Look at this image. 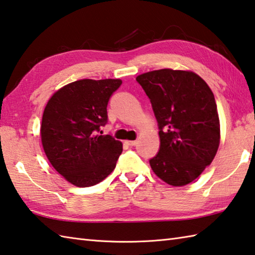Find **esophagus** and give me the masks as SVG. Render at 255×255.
I'll return each mask as SVG.
<instances>
[{"mask_svg": "<svg viewBox=\"0 0 255 255\" xmlns=\"http://www.w3.org/2000/svg\"><path fill=\"white\" fill-rule=\"evenodd\" d=\"M137 140H131V141H126V143L128 144V146H130V147H133V146H136L137 144Z\"/></svg>", "mask_w": 255, "mask_h": 255, "instance_id": "34e87169", "label": "esophagus"}]
</instances>
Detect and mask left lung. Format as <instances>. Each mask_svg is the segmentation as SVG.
Instances as JSON below:
<instances>
[{
    "label": "left lung",
    "instance_id": "8db88e82",
    "mask_svg": "<svg viewBox=\"0 0 255 255\" xmlns=\"http://www.w3.org/2000/svg\"><path fill=\"white\" fill-rule=\"evenodd\" d=\"M150 99L157 119L160 149L149 160L168 184L186 186L197 179L216 156L220 123L210 87L197 74L159 69L136 78Z\"/></svg>",
    "mask_w": 255,
    "mask_h": 255
}]
</instances>
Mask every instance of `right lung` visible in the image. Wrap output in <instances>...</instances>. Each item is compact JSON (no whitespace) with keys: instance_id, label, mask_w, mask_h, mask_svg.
Masks as SVG:
<instances>
[{"instance_id":"right-lung-1","label":"right lung","mask_w":255,"mask_h":255,"mask_svg":"<svg viewBox=\"0 0 255 255\" xmlns=\"http://www.w3.org/2000/svg\"><path fill=\"white\" fill-rule=\"evenodd\" d=\"M121 85V79H81L55 93L44 109V151L55 170L74 186L97 184L116 167L123 143L99 131L108 121L109 98Z\"/></svg>"}]
</instances>
